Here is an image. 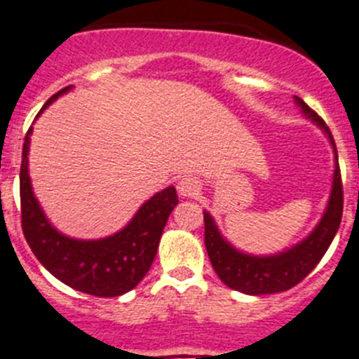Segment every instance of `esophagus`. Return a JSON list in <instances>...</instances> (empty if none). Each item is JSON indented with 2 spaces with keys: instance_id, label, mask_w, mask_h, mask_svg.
Wrapping results in <instances>:
<instances>
[{
  "instance_id": "1",
  "label": "esophagus",
  "mask_w": 359,
  "mask_h": 359,
  "mask_svg": "<svg viewBox=\"0 0 359 359\" xmlns=\"http://www.w3.org/2000/svg\"><path fill=\"white\" fill-rule=\"evenodd\" d=\"M177 192L183 198H194L200 192V182L192 176H185L177 182Z\"/></svg>"
}]
</instances>
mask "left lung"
I'll return each mask as SVG.
<instances>
[{"mask_svg": "<svg viewBox=\"0 0 359 359\" xmlns=\"http://www.w3.org/2000/svg\"><path fill=\"white\" fill-rule=\"evenodd\" d=\"M294 100L302 107L303 114L311 118L321 130H325L330 143H332L334 154H336V168H334L329 205H327V210L321 217V222L311 232V236H307L298 245H294L292 249L283 250V252L274 254V256H250V254L236 250L231 243H226L217 231L212 216L209 212H203L205 247H207L214 271L226 287L250 294V296L283 292V290L292 289L299 281L305 280L312 272V269L316 267L320 259L323 258V254L332 243L334 236L339 229V223H341L343 185L334 137L325 121L302 97L294 96Z\"/></svg>", "mask_w": 359, "mask_h": 359, "instance_id": "1", "label": "left lung"}]
</instances>
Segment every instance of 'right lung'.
<instances>
[{"mask_svg": "<svg viewBox=\"0 0 359 359\" xmlns=\"http://www.w3.org/2000/svg\"><path fill=\"white\" fill-rule=\"evenodd\" d=\"M69 88L54 94L43 109H47V105ZM30 134L32 127L29 128L23 143L20 198L21 229L34 256L52 276L79 292L97 298H114L133 290L154 262L159 238L163 234L168 216L177 205L176 189L167 187L165 191L152 196L142 205L133 222L114 236L92 241L74 240L63 236L50 225L38 200L34 198L27 158Z\"/></svg>", "mask_w": 359, "mask_h": 359, "instance_id": "1", "label": "right lung"}]
</instances>
